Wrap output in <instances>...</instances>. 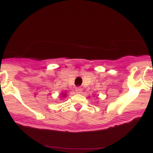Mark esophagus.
<instances>
[{"instance_id":"esophagus-1","label":"esophagus","mask_w":153,"mask_h":153,"mask_svg":"<svg viewBox=\"0 0 153 153\" xmlns=\"http://www.w3.org/2000/svg\"><path fill=\"white\" fill-rule=\"evenodd\" d=\"M82 91V88H81V87H77V88H75V91L77 92V93H81Z\"/></svg>"}]
</instances>
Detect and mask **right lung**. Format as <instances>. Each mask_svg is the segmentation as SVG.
Returning a JSON list of instances; mask_svg holds the SVG:
<instances>
[{
	"label": "right lung",
	"mask_w": 153,
	"mask_h": 153,
	"mask_svg": "<svg viewBox=\"0 0 153 153\" xmlns=\"http://www.w3.org/2000/svg\"><path fill=\"white\" fill-rule=\"evenodd\" d=\"M63 94V95H64V96H65V95H66V94Z\"/></svg>",
	"instance_id": "right-lung-1"
}]
</instances>
